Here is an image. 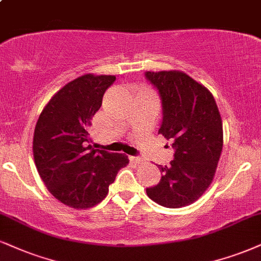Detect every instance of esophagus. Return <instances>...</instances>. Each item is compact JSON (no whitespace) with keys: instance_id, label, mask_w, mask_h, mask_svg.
<instances>
[{"instance_id":"obj_1","label":"esophagus","mask_w":261,"mask_h":261,"mask_svg":"<svg viewBox=\"0 0 261 261\" xmlns=\"http://www.w3.org/2000/svg\"><path fill=\"white\" fill-rule=\"evenodd\" d=\"M130 161L132 162H134L136 163V165H140V163H143V159H141V157H136V156H132L130 157Z\"/></svg>"}]
</instances>
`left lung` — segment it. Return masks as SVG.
Returning <instances> with one entry per match:
<instances>
[{"label": "left lung", "mask_w": 261, "mask_h": 261, "mask_svg": "<svg viewBox=\"0 0 261 261\" xmlns=\"http://www.w3.org/2000/svg\"><path fill=\"white\" fill-rule=\"evenodd\" d=\"M162 100L159 134L173 141L174 160L159 166L156 186L146 189L153 202L167 208L194 203L213 181L221 150L223 122L213 94L185 72L146 71Z\"/></svg>", "instance_id": "obj_1"}]
</instances>
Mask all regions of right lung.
Listing matches in <instances>:
<instances>
[{
    "label": "right lung",
    "mask_w": 261,
    "mask_h": 261,
    "mask_svg": "<svg viewBox=\"0 0 261 261\" xmlns=\"http://www.w3.org/2000/svg\"><path fill=\"white\" fill-rule=\"evenodd\" d=\"M115 80L93 73L77 77L52 96L35 127L32 151L38 174L48 191L71 208L100 203L118 170L129 163L123 153L87 145L91 120Z\"/></svg>",
    "instance_id": "1"
}]
</instances>
